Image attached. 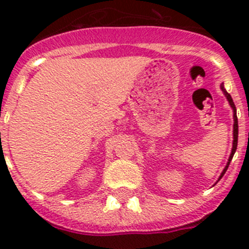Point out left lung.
<instances>
[{
	"mask_svg": "<svg viewBox=\"0 0 249 249\" xmlns=\"http://www.w3.org/2000/svg\"><path fill=\"white\" fill-rule=\"evenodd\" d=\"M221 89H222V92H223V93H224V96L227 97V100H228V102H230L231 107H232V109H233V120H234V123H233V147H232V152H231V156H230V158H228L227 166L224 167L223 172L221 173L219 178L223 177V175H224V173H226V171H227L228 166H230V163H231V160H232V158H233V155L236 153L237 143H238V118H237L236 106H234V102H233L232 97H231V94L228 93L227 91H226V89H224L223 83H222V85H221Z\"/></svg>",
	"mask_w": 249,
	"mask_h": 249,
	"instance_id": "1",
	"label": "left lung"
}]
</instances>
